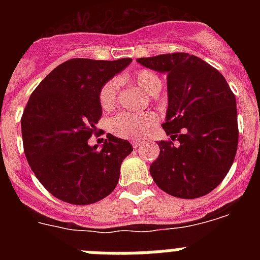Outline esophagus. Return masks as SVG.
<instances>
[{"label": "esophagus", "instance_id": "34e87169", "mask_svg": "<svg viewBox=\"0 0 260 260\" xmlns=\"http://www.w3.org/2000/svg\"><path fill=\"white\" fill-rule=\"evenodd\" d=\"M142 144H143V142H142V141H133L132 142V146L134 147V148H138V147H141Z\"/></svg>", "mask_w": 260, "mask_h": 260}]
</instances>
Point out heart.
Listing matches in <instances>:
<instances>
[{"instance_id":"b5f03b06","label":"heart","mask_w":260,"mask_h":260,"mask_svg":"<svg viewBox=\"0 0 260 260\" xmlns=\"http://www.w3.org/2000/svg\"><path fill=\"white\" fill-rule=\"evenodd\" d=\"M132 80L150 95L160 92L161 79L152 70H139L132 75ZM119 84L117 79L108 80L99 91V103L104 110H112L117 104ZM157 122V116L153 112L133 114L121 113L110 119V132L119 138L125 139H141L151 132V128Z\"/></svg>"}]
</instances>
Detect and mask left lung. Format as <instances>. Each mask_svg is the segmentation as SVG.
<instances>
[{
  "label": "left lung",
  "mask_w": 260,
  "mask_h": 260,
  "mask_svg": "<svg viewBox=\"0 0 260 260\" xmlns=\"http://www.w3.org/2000/svg\"><path fill=\"white\" fill-rule=\"evenodd\" d=\"M168 74V110L150 173L156 185L177 198L194 199L212 191L228 174L238 144L237 104L221 73L189 53L138 58ZM177 141V144L173 143Z\"/></svg>",
  "instance_id": "obj_1"
}]
</instances>
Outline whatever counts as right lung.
<instances>
[{"mask_svg":"<svg viewBox=\"0 0 260 260\" xmlns=\"http://www.w3.org/2000/svg\"><path fill=\"white\" fill-rule=\"evenodd\" d=\"M132 58H71L52 70L29 96L22 119L23 148L36 178L59 201L86 206L116 189L133 151L108 134L102 150L88 146L103 110L99 91Z\"/></svg>","mask_w":260,"mask_h":260,"instance_id":"1","label":"right lung"}]
</instances>
